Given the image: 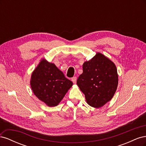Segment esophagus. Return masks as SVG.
<instances>
[{"instance_id":"esophagus-1","label":"esophagus","mask_w":146,"mask_h":146,"mask_svg":"<svg viewBox=\"0 0 146 146\" xmlns=\"http://www.w3.org/2000/svg\"><path fill=\"white\" fill-rule=\"evenodd\" d=\"M71 80L72 81V82H73L74 84H76V82H77V77H72V79H71Z\"/></svg>"}]
</instances>
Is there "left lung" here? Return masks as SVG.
Listing matches in <instances>:
<instances>
[{
	"label": "left lung",
	"mask_w": 146,
	"mask_h": 146,
	"mask_svg": "<svg viewBox=\"0 0 146 146\" xmlns=\"http://www.w3.org/2000/svg\"><path fill=\"white\" fill-rule=\"evenodd\" d=\"M77 84L85 96L86 102L94 108L111 100L117 90L118 75L115 64L100 53L83 64V73Z\"/></svg>",
	"instance_id": "8db88e82"
}]
</instances>
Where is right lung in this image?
I'll return each mask as SVG.
<instances>
[{"label":"right lung","instance_id":"add662e5","mask_svg":"<svg viewBox=\"0 0 146 146\" xmlns=\"http://www.w3.org/2000/svg\"><path fill=\"white\" fill-rule=\"evenodd\" d=\"M73 83L54 63L42 59L32 74L30 85L34 94L48 107H55Z\"/></svg>","mask_w":146,"mask_h":146}]
</instances>
